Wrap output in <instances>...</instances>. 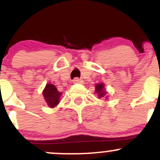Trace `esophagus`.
<instances>
[{
	"mask_svg": "<svg viewBox=\"0 0 160 160\" xmlns=\"http://www.w3.org/2000/svg\"><path fill=\"white\" fill-rule=\"evenodd\" d=\"M73 82L74 83H79V82H81V79H78V78H75V79L73 80Z\"/></svg>",
	"mask_w": 160,
	"mask_h": 160,
	"instance_id": "1",
	"label": "esophagus"
}]
</instances>
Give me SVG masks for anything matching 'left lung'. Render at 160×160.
Returning <instances> with one entry per match:
<instances>
[{
	"instance_id": "1",
	"label": "left lung",
	"mask_w": 160,
	"mask_h": 160,
	"mask_svg": "<svg viewBox=\"0 0 160 160\" xmlns=\"http://www.w3.org/2000/svg\"><path fill=\"white\" fill-rule=\"evenodd\" d=\"M95 94H97L98 98H105V99H108V92L105 89L104 83H97L95 85Z\"/></svg>"
}]
</instances>
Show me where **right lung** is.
I'll use <instances>...</instances> for the list:
<instances>
[{
  "mask_svg": "<svg viewBox=\"0 0 160 160\" xmlns=\"http://www.w3.org/2000/svg\"><path fill=\"white\" fill-rule=\"evenodd\" d=\"M42 95L49 108H55L60 102V98L62 93L58 91L57 88L53 84L48 83L42 92Z\"/></svg>",
  "mask_w": 160,
  "mask_h": 160,
  "instance_id": "obj_1",
  "label": "right lung"
}]
</instances>
